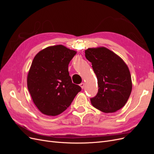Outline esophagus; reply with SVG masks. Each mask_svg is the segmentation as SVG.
<instances>
[{
	"label": "esophagus",
	"instance_id": "1",
	"mask_svg": "<svg viewBox=\"0 0 154 154\" xmlns=\"http://www.w3.org/2000/svg\"><path fill=\"white\" fill-rule=\"evenodd\" d=\"M80 85L82 87V88H84V86H85V83H81Z\"/></svg>",
	"mask_w": 154,
	"mask_h": 154
}]
</instances>
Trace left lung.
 Segmentation results:
<instances>
[{
  "label": "left lung",
  "mask_w": 154,
  "mask_h": 154,
  "mask_svg": "<svg viewBox=\"0 0 154 154\" xmlns=\"http://www.w3.org/2000/svg\"><path fill=\"white\" fill-rule=\"evenodd\" d=\"M86 58L91 62L97 79L98 91L91 98L95 108L105 113H112L122 108L132 91L129 69L123 60L105 48H88Z\"/></svg>",
  "instance_id": "8db88e82"
}]
</instances>
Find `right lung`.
<instances>
[{"label":"right lung","instance_id":"1","mask_svg":"<svg viewBox=\"0 0 154 154\" xmlns=\"http://www.w3.org/2000/svg\"><path fill=\"white\" fill-rule=\"evenodd\" d=\"M62 45L40 51L31 63L27 88L42 113L57 116L66 110L82 88L72 82L68 66L76 54Z\"/></svg>","mask_w":154,"mask_h":154}]
</instances>
